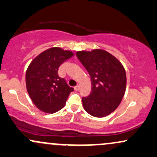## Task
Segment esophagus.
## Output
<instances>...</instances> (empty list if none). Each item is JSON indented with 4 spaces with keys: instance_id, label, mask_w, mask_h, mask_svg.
<instances>
[{
    "instance_id": "34e87169",
    "label": "esophagus",
    "mask_w": 157,
    "mask_h": 157,
    "mask_svg": "<svg viewBox=\"0 0 157 157\" xmlns=\"http://www.w3.org/2000/svg\"><path fill=\"white\" fill-rule=\"evenodd\" d=\"M79 89H80V85H77V86H75V91H78Z\"/></svg>"
}]
</instances>
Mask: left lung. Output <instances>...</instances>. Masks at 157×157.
I'll return each instance as SVG.
<instances>
[{
    "label": "left lung",
    "instance_id": "left-lung-1",
    "mask_svg": "<svg viewBox=\"0 0 157 157\" xmlns=\"http://www.w3.org/2000/svg\"><path fill=\"white\" fill-rule=\"evenodd\" d=\"M76 55L91 80V94L82 99L84 109L95 117L108 116L118 107L125 94V68L116 57L105 50L80 51Z\"/></svg>",
    "mask_w": 157,
    "mask_h": 157
}]
</instances>
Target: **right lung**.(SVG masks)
<instances>
[{"label":"right lung","instance_id":"add662e5","mask_svg":"<svg viewBox=\"0 0 157 157\" xmlns=\"http://www.w3.org/2000/svg\"><path fill=\"white\" fill-rule=\"evenodd\" d=\"M73 55L71 51L53 47L40 54L29 66L26 74L27 91L40 111L53 113L65 106L74 89L59 77L58 68Z\"/></svg>","mask_w":157,"mask_h":157}]
</instances>
